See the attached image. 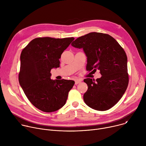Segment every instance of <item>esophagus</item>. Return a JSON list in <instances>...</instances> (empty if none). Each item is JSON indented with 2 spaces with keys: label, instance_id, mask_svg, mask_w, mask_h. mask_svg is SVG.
<instances>
[{
  "label": "esophagus",
  "instance_id": "1",
  "mask_svg": "<svg viewBox=\"0 0 146 146\" xmlns=\"http://www.w3.org/2000/svg\"><path fill=\"white\" fill-rule=\"evenodd\" d=\"M81 81L80 80H75V85H77L78 84H79L80 82H81Z\"/></svg>",
  "mask_w": 146,
  "mask_h": 146
}]
</instances>
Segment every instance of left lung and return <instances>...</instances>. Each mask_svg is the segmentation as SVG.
Instances as JSON below:
<instances>
[{
	"label": "left lung",
	"instance_id": "8db88e82",
	"mask_svg": "<svg viewBox=\"0 0 146 146\" xmlns=\"http://www.w3.org/2000/svg\"><path fill=\"white\" fill-rule=\"evenodd\" d=\"M72 46L83 48L87 56L86 69L91 73L100 70L102 77L84 80L88 90L84 102L98 111L111 109L120 100L129 83L127 56L123 48L108 34L91 32L76 38Z\"/></svg>",
	"mask_w": 146,
	"mask_h": 146
}]
</instances>
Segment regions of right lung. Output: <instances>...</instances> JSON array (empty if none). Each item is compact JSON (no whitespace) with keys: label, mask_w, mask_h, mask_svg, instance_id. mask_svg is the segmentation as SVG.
Listing matches in <instances>:
<instances>
[{"label":"right lung","mask_w":146,"mask_h":146,"mask_svg":"<svg viewBox=\"0 0 146 146\" xmlns=\"http://www.w3.org/2000/svg\"><path fill=\"white\" fill-rule=\"evenodd\" d=\"M74 37H37L21 54L18 80L27 98L41 111L51 113L63 107L74 81L51 80V70L59 68V59Z\"/></svg>","instance_id":"1"}]
</instances>
